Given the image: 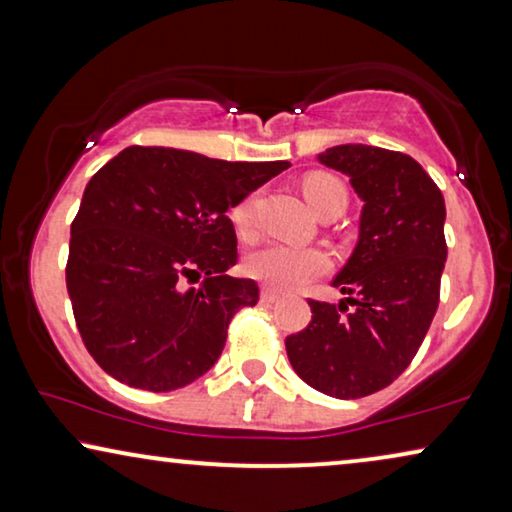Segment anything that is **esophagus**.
Returning a JSON list of instances; mask_svg holds the SVG:
<instances>
[{
    "label": "esophagus",
    "instance_id": "obj_1",
    "mask_svg": "<svg viewBox=\"0 0 512 512\" xmlns=\"http://www.w3.org/2000/svg\"><path fill=\"white\" fill-rule=\"evenodd\" d=\"M278 299H280V294L276 290H271V287H264V290H262L264 304H276Z\"/></svg>",
    "mask_w": 512,
    "mask_h": 512
}]
</instances>
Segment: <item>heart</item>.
<instances>
[{
  "mask_svg": "<svg viewBox=\"0 0 512 512\" xmlns=\"http://www.w3.org/2000/svg\"><path fill=\"white\" fill-rule=\"evenodd\" d=\"M304 197L313 211H320L329 199L345 197V187L338 178L329 174H311L304 178ZM232 222L236 234L243 241L255 236V199H243L234 206ZM329 269V255L320 248L287 246L273 243L262 250H255L246 259V271L250 278L273 287V290H297L308 280L322 276Z\"/></svg>",
  "mask_w": 512,
  "mask_h": 512,
  "instance_id": "1",
  "label": "heart"
}]
</instances>
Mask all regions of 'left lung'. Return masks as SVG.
<instances>
[{"label":"left lung","mask_w":512,"mask_h":512,"mask_svg":"<svg viewBox=\"0 0 512 512\" xmlns=\"http://www.w3.org/2000/svg\"><path fill=\"white\" fill-rule=\"evenodd\" d=\"M318 162L348 176L364 201L359 239L331 280L348 297L338 306L308 299L313 318L285 348L313 390L359 399L408 369L434 320L448 257L445 201L427 171L394 150L345 143Z\"/></svg>","instance_id":"obj_1"}]
</instances>
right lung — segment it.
<instances>
[{
	"mask_svg": "<svg viewBox=\"0 0 512 512\" xmlns=\"http://www.w3.org/2000/svg\"><path fill=\"white\" fill-rule=\"evenodd\" d=\"M287 167L129 146L90 178L71 222L67 292L109 376L171 392L218 362L234 313L259 299L255 280L227 276L239 259L227 211Z\"/></svg>",
	"mask_w": 512,
	"mask_h": 512,
	"instance_id": "1",
	"label": "right lung"
}]
</instances>
